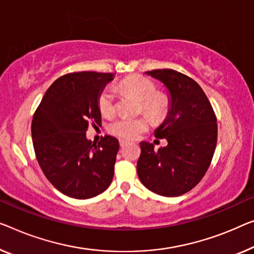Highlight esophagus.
<instances>
[{"label":"esophagus","mask_w":254,"mask_h":254,"mask_svg":"<svg viewBox=\"0 0 254 254\" xmlns=\"http://www.w3.org/2000/svg\"><path fill=\"white\" fill-rule=\"evenodd\" d=\"M127 143V141L126 139H120V145H121V147H124Z\"/></svg>","instance_id":"esophagus-1"}]
</instances>
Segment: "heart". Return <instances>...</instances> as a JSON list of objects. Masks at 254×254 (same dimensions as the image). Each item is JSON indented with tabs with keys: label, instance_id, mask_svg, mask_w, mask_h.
<instances>
[{
	"label": "heart",
	"instance_id": "b5f03b06",
	"mask_svg": "<svg viewBox=\"0 0 254 254\" xmlns=\"http://www.w3.org/2000/svg\"><path fill=\"white\" fill-rule=\"evenodd\" d=\"M120 89L134 94L141 100V111L154 122H162L169 113V99L162 93H157L156 85L148 77L133 75L124 78L120 83ZM98 107L104 116L115 112V96L112 89H105L98 99ZM149 122L146 116L120 117L109 124L111 133L126 139H134L148 130Z\"/></svg>",
	"mask_w": 254,
	"mask_h": 254
}]
</instances>
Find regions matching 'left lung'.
Instances as JSON below:
<instances>
[{
    "instance_id": "1",
    "label": "left lung",
    "mask_w": 254,
    "mask_h": 254,
    "mask_svg": "<svg viewBox=\"0 0 254 254\" xmlns=\"http://www.w3.org/2000/svg\"><path fill=\"white\" fill-rule=\"evenodd\" d=\"M146 74L169 90L168 116L154 132L168 146L155 150L153 143L140 142L138 177L155 194L176 197L194 188L209 169L217 146V117L202 88L187 75L173 69Z\"/></svg>"
}]
</instances>
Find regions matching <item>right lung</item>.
<instances>
[{"mask_svg":"<svg viewBox=\"0 0 254 254\" xmlns=\"http://www.w3.org/2000/svg\"><path fill=\"white\" fill-rule=\"evenodd\" d=\"M112 73L78 71L52 83L32 121L37 162L47 179L69 197L86 199L109 187L119 140L105 135L97 143L86 139L90 124L100 126L98 99Z\"/></svg>","mask_w":254,"mask_h":254,"instance_id":"add662e5","label":"right lung"}]
</instances>
